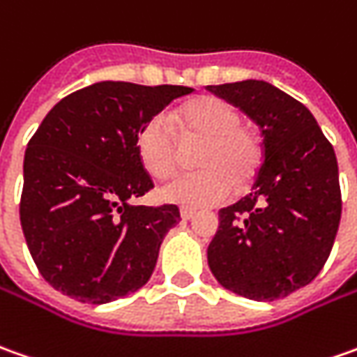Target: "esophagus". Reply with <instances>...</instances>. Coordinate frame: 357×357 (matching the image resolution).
<instances>
[{"mask_svg": "<svg viewBox=\"0 0 357 357\" xmlns=\"http://www.w3.org/2000/svg\"><path fill=\"white\" fill-rule=\"evenodd\" d=\"M195 210L192 208H181V218L183 220H190V218H195Z\"/></svg>", "mask_w": 357, "mask_h": 357, "instance_id": "esophagus-1", "label": "esophagus"}]
</instances>
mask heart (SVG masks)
Segmentation results:
<instances>
[{
    "label": "heart",
    "mask_w": 357,
    "mask_h": 357,
    "mask_svg": "<svg viewBox=\"0 0 357 357\" xmlns=\"http://www.w3.org/2000/svg\"><path fill=\"white\" fill-rule=\"evenodd\" d=\"M240 121V112L214 96L195 98L174 112L173 123L181 143L184 147L200 143L195 162L202 169L167 184L161 190L167 202L214 206L231 195L234 183L241 188L255 178L263 161L261 139ZM135 147L143 169L159 181L171 178L183 161L181 145L161 116L143 123Z\"/></svg>",
    "instance_id": "1"
}]
</instances>
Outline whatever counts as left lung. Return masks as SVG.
Wrapping results in <instances>:
<instances>
[{"mask_svg":"<svg viewBox=\"0 0 357 357\" xmlns=\"http://www.w3.org/2000/svg\"><path fill=\"white\" fill-rule=\"evenodd\" d=\"M259 126L263 162L251 192L220 210L208 245L218 283L251 301H275L308 284L340 226L338 161L314 116L263 80L208 86Z\"/></svg>","mask_w":357,"mask_h":357,"instance_id":"obj_1","label":"left lung"}]
</instances>
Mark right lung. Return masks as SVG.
<instances>
[{
    "instance_id": "obj_1",
    "label": "right lung",
    "mask_w": 357,
    "mask_h": 357,
    "mask_svg": "<svg viewBox=\"0 0 357 357\" xmlns=\"http://www.w3.org/2000/svg\"><path fill=\"white\" fill-rule=\"evenodd\" d=\"M188 86L96 82L62 98L23 161L21 228L43 279L80 303L104 305L149 281L174 204L133 206L153 188L135 139Z\"/></svg>"
}]
</instances>
